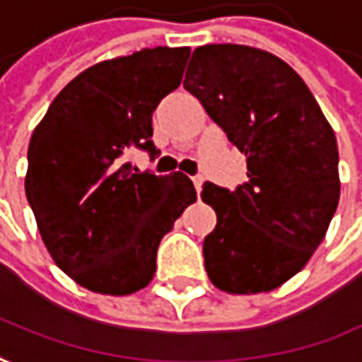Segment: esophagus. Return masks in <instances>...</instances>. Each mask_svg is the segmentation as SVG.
<instances>
[{
    "label": "esophagus",
    "instance_id": "34e87169",
    "mask_svg": "<svg viewBox=\"0 0 362 362\" xmlns=\"http://www.w3.org/2000/svg\"><path fill=\"white\" fill-rule=\"evenodd\" d=\"M192 182H194V188H196V192L200 194V190H202V184H204V176L196 174V176H192Z\"/></svg>",
    "mask_w": 362,
    "mask_h": 362
}]
</instances>
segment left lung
<instances>
[{"mask_svg": "<svg viewBox=\"0 0 362 362\" xmlns=\"http://www.w3.org/2000/svg\"><path fill=\"white\" fill-rule=\"evenodd\" d=\"M184 88L246 156L236 190L212 182L208 279L230 294L268 293L300 272L339 206V148L303 78L281 57L236 44L196 47Z\"/></svg>", "mask_w": 362, "mask_h": 362, "instance_id": "8db88e82", "label": "left lung"}]
</instances>
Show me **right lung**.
Listing matches in <instances>:
<instances>
[{
  "instance_id": "add662e5",
  "label": "right lung",
  "mask_w": 362,
  "mask_h": 362,
  "mask_svg": "<svg viewBox=\"0 0 362 362\" xmlns=\"http://www.w3.org/2000/svg\"><path fill=\"white\" fill-rule=\"evenodd\" d=\"M190 47H146L83 69L56 95L28 148L25 196L56 264L100 294H132L156 272L160 240L196 202L182 172L126 162L156 154L152 114L182 81Z\"/></svg>"
}]
</instances>
